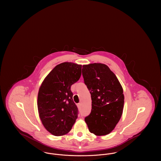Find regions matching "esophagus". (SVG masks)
I'll return each mask as SVG.
<instances>
[{
	"mask_svg": "<svg viewBox=\"0 0 161 161\" xmlns=\"http://www.w3.org/2000/svg\"><path fill=\"white\" fill-rule=\"evenodd\" d=\"M77 107L78 108H81V103H78L77 104Z\"/></svg>",
	"mask_w": 161,
	"mask_h": 161,
	"instance_id": "obj_1",
	"label": "esophagus"
}]
</instances>
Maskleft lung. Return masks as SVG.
I'll return each instance as SVG.
<instances>
[{"label": "left lung", "instance_id": "8db88e82", "mask_svg": "<svg viewBox=\"0 0 161 161\" xmlns=\"http://www.w3.org/2000/svg\"><path fill=\"white\" fill-rule=\"evenodd\" d=\"M82 74L92 99L91 112L85 122L90 132L97 136L106 135L115 129L123 114V87L104 64L83 65Z\"/></svg>", "mask_w": 161, "mask_h": 161}]
</instances>
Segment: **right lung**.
Segmentation results:
<instances>
[{
  "mask_svg": "<svg viewBox=\"0 0 161 161\" xmlns=\"http://www.w3.org/2000/svg\"><path fill=\"white\" fill-rule=\"evenodd\" d=\"M81 67L70 62L57 65L39 89V116L45 128L54 136L67 134L78 118V110L70 87L81 77Z\"/></svg>",
  "mask_w": 161,
  "mask_h": 161,
  "instance_id": "obj_1",
  "label": "right lung"
}]
</instances>
